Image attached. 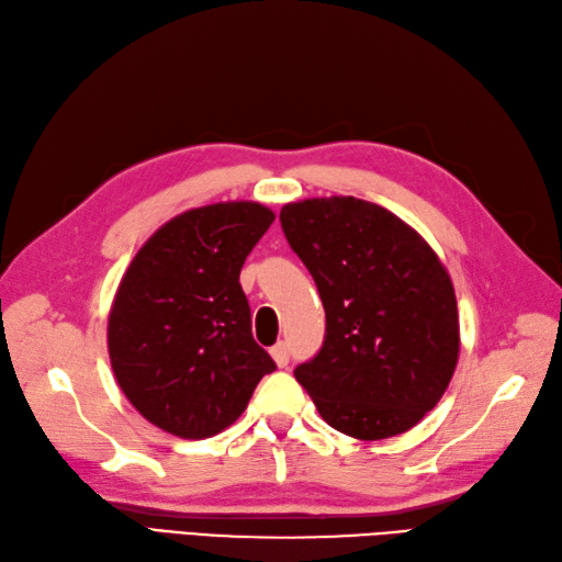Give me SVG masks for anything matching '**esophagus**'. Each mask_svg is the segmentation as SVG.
<instances>
[{
  "mask_svg": "<svg viewBox=\"0 0 562 562\" xmlns=\"http://www.w3.org/2000/svg\"><path fill=\"white\" fill-rule=\"evenodd\" d=\"M270 355H272V359H276L278 367L284 369L286 363H290V345H286V342H278L276 347L270 349Z\"/></svg>",
  "mask_w": 562,
  "mask_h": 562,
  "instance_id": "1",
  "label": "esophagus"
}]
</instances>
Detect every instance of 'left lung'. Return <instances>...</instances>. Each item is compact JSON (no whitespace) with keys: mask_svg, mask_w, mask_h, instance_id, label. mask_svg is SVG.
<instances>
[{"mask_svg":"<svg viewBox=\"0 0 562 562\" xmlns=\"http://www.w3.org/2000/svg\"><path fill=\"white\" fill-rule=\"evenodd\" d=\"M280 222L325 308L323 347L294 378L340 434L409 430L446 393L460 357L446 266L407 222L355 195L286 203Z\"/></svg>","mask_w":562,"mask_h":562,"instance_id":"left-lung-1","label":"left lung"}]
</instances>
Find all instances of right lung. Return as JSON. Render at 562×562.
<instances>
[{"instance_id": "1", "label": "right lung", "mask_w": 562, "mask_h": 562, "mask_svg": "<svg viewBox=\"0 0 562 562\" xmlns=\"http://www.w3.org/2000/svg\"><path fill=\"white\" fill-rule=\"evenodd\" d=\"M276 220L254 201L181 213L153 234L116 286L108 349L116 383L167 434L211 438L239 419L276 361L251 335L239 284Z\"/></svg>"}]
</instances>
